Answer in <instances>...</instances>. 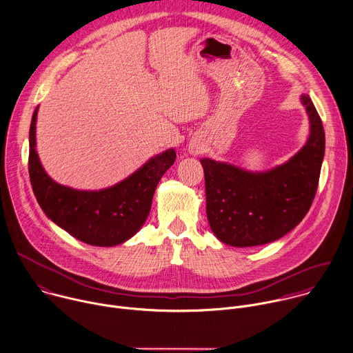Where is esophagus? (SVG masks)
<instances>
[{"label": "esophagus", "mask_w": 353, "mask_h": 353, "mask_svg": "<svg viewBox=\"0 0 353 353\" xmlns=\"http://www.w3.org/2000/svg\"><path fill=\"white\" fill-rule=\"evenodd\" d=\"M190 152H191V154H195V155L199 154V147H198V145H191V147H190Z\"/></svg>", "instance_id": "34e87169"}]
</instances>
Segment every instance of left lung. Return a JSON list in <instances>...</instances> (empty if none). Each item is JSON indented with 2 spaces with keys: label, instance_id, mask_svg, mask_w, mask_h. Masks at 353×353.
<instances>
[{
  "label": "left lung",
  "instance_id": "8db88e82",
  "mask_svg": "<svg viewBox=\"0 0 353 353\" xmlns=\"http://www.w3.org/2000/svg\"><path fill=\"white\" fill-rule=\"evenodd\" d=\"M301 102L309 117V137L285 163L266 172H250L201 159L208 221L223 244L245 248L273 243L306 216L316 195L325 139L309 95L302 94Z\"/></svg>",
  "mask_w": 353,
  "mask_h": 353
}]
</instances>
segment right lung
<instances>
[{"label":"right lung","mask_w":353,"mask_h":353,"mask_svg":"<svg viewBox=\"0 0 353 353\" xmlns=\"http://www.w3.org/2000/svg\"><path fill=\"white\" fill-rule=\"evenodd\" d=\"M36 108L29 132V174L39 205L51 221L72 237L95 247L126 243L145 223L154 192L162 176L176 161L169 148L150 158L140 169L112 187L98 191L74 190L52 180L36 150Z\"/></svg>","instance_id":"obj_1"}]
</instances>
